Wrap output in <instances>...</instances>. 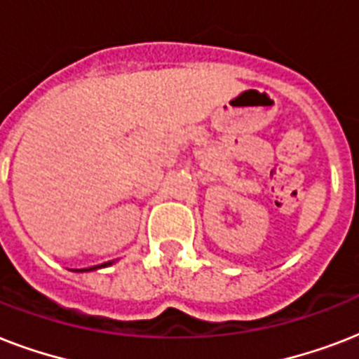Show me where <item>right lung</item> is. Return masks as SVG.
I'll return each instance as SVG.
<instances>
[{"label":"right lung","mask_w":359,"mask_h":359,"mask_svg":"<svg viewBox=\"0 0 359 359\" xmlns=\"http://www.w3.org/2000/svg\"><path fill=\"white\" fill-rule=\"evenodd\" d=\"M111 264V261L109 262H104V264H100V266H93V268H86V270H80V272H87V270H95V268H102V266H109Z\"/></svg>","instance_id":"1"}]
</instances>
